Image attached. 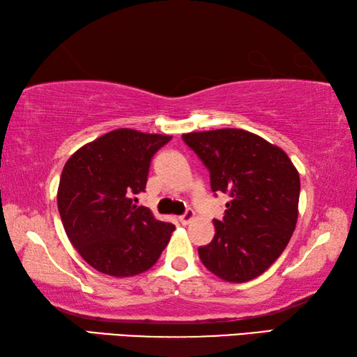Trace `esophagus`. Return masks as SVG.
<instances>
[{"label": "esophagus", "instance_id": "esophagus-1", "mask_svg": "<svg viewBox=\"0 0 357 357\" xmlns=\"http://www.w3.org/2000/svg\"><path fill=\"white\" fill-rule=\"evenodd\" d=\"M196 218V213L192 210H188V211H185V213L182 215V216H178V221L183 224V226H186V224H190L192 220H195Z\"/></svg>", "mask_w": 357, "mask_h": 357}]
</instances>
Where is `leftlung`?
Instances as JSON below:
<instances>
[{"mask_svg":"<svg viewBox=\"0 0 357 357\" xmlns=\"http://www.w3.org/2000/svg\"><path fill=\"white\" fill-rule=\"evenodd\" d=\"M210 172L213 192H226L222 221L199 248L208 271L227 282L265 273L289 245L298 221L299 174L282 149L240 128L182 136Z\"/></svg>","mask_w":357,"mask_h":357,"instance_id":"1","label":"left lung"}]
</instances>
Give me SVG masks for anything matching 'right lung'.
<instances>
[{"label":"right lung","mask_w":357,"mask_h":357,"mask_svg":"<svg viewBox=\"0 0 357 357\" xmlns=\"http://www.w3.org/2000/svg\"><path fill=\"white\" fill-rule=\"evenodd\" d=\"M172 139L112 130L78 149L62 169L58 210L78 254L97 271L130 278L160 259L175 226L158 221L133 196L146 190L152 156ZM136 201V199H135Z\"/></svg>","instance_id":"add662e5"}]
</instances>
